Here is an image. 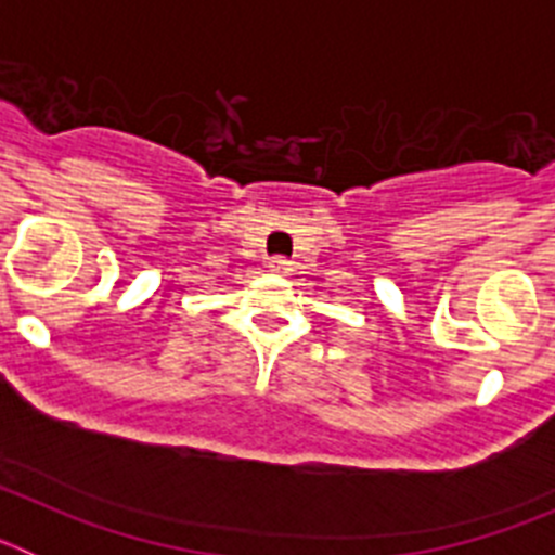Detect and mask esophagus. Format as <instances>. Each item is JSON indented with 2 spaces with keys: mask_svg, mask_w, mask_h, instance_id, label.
Masks as SVG:
<instances>
[{
  "mask_svg": "<svg viewBox=\"0 0 555 555\" xmlns=\"http://www.w3.org/2000/svg\"><path fill=\"white\" fill-rule=\"evenodd\" d=\"M269 272L288 274L292 272V261H288V258H283V255H278V258H272V261H269Z\"/></svg>",
  "mask_w": 555,
  "mask_h": 555,
  "instance_id": "esophagus-1",
  "label": "esophagus"
}]
</instances>
